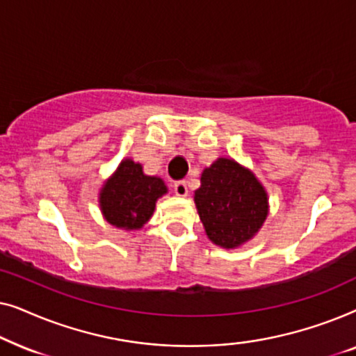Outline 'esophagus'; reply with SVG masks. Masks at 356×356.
I'll return each mask as SVG.
<instances>
[{
  "label": "esophagus",
  "instance_id": "esophagus-1",
  "mask_svg": "<svg viewBox=\"0 0 356 356\" xmlns=\"http://www.w3.org/2000/svg\"><path fill=\"white\" fill-rule=\"evenodd\" d=\"M173 191H175V194H177V196H181V197H184L188 194V186H186V181H175V184H173Z\"/></svg>",
  "mask_w": 356,
  "mask_h": 356
}]
</instances>
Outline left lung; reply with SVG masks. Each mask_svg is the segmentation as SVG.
Instances as JSON below:
<instances>
[{
	"label": "left lung",
	"instance_id": "8db88e82",
	"mask_svg": "<svg viewBox=\"0 0 356 356\" xmlns=\"http://www.w3.org/2000/svg\"><path fill=\"white\" fill-rule=\"evenodd\" d=\"M194 202L207 236L223 248L251 240L267 217L264 188L230 159H218L204 170Z\"/></svg>",
	"mask_w": 356,
	"mask_h": 356
}]
</instances>
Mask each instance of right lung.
<instances>
[{
  "mask_svg": "<svg viewBox=\"0 0 356 356\" xmlns=\"http://www.w3.org/2000/svg\"><path fill=\"white\" fill-rule=\"evenodd\" d=\"M165 193L167 186L162 179L147 177L139 163L126 159L102 188L100 207L111 225L136 230L149 220L155 201Z\"/></svg>",
  "mask_w": 356,
  "mask_h": 356,
  "instance_id": "1",
  "label": "right lung"
}]
</instances>
